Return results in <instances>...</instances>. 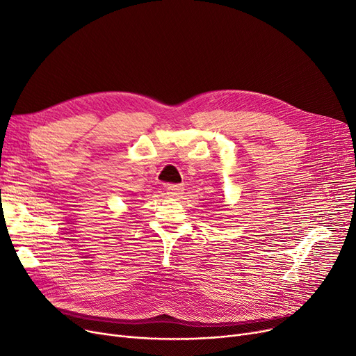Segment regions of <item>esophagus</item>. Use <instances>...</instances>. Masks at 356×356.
Here are the masks:
<instances>
[{"instance_id": "34e87169", "label": "esophagus", "mask_w": 356, "mask_h": 356, "mask_svg": "<svg viewBox=\"0 0 356 356\" xmlns=\"http://www.w3.org/2000/svg\"><path fill=\"white\" fill-rule=\"evenodd\" d=\"M167 195H170L172 197H179L183 195V186L181 184H167L165 186Z\"/></svg>"}]
</instances>
